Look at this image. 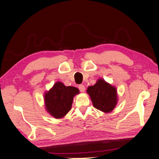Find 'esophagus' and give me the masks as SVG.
<instances>
[{
	"mask_svg": "<svg viewBox=\"0 0 159 159\" xmlns=\"http://www.w3.org/2000/svg\"><path fill=\"white\" fill-rule=\"evenodd\" d=\"M79 89L81 92H85V87L84 86V85H82V84H81V85H79Z\"/></svg>",
	"mask_w": 159,
	"mask_h": 159,
	"instance_id": "34e87169",
	"label": "esophagus"
}]
</instances>
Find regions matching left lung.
I'll return each instance as SVG.
<instances>
[{
    "mask_svg": "<svg viewBox=\"0 0 159 159\" xmlns=\"http://www.w3.org/2000/svg\"><path fill=\"white\" fill-rule=\"evenodd\" d=\"M93 107L104 113L112 111L117 103V89L115 87L100 79L87 90Z\"/></svg>",
    "mask_w": 159,
    "mask_h": 159,
    "instance_id": "left-lung-1",
    "label": "left lung"
}]
</instances>
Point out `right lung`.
<instances>
[{
    "mask_svg": "<svg viewBox=\"0 0 159 159\" xmlns=\"http://www.w3.org/2000/svg\"><path fill=\"white\" fill-rule=\"evenodd\" d=\"M79 93L74 87L65 86L62 83L57 82L48 92L45 93L46 109L57 119L62 118L72 108L74 97Z\"/></svg>",
    "mask_w": 159,
    "mask_h": 159,
    "instance_id": "obj_1",
    "label": "right lung"
}]
</instances>
